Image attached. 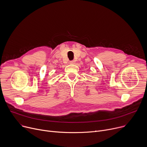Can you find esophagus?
<instances>
[{"label": "esophagus", "instance_id": "1", "mask_svg": "<svg viewBox=\"0 0 147 147\" xmlns=\"http://www.w3.org/2000/svg\"><path fill=\"white\" fill-rule=\"evenodd\" d=\"M70 64H71V65H74V64H75V61H74V60L70 61Z\"/></svg>", "mask_w": 147, "mask_h": 147}]
</instances>
